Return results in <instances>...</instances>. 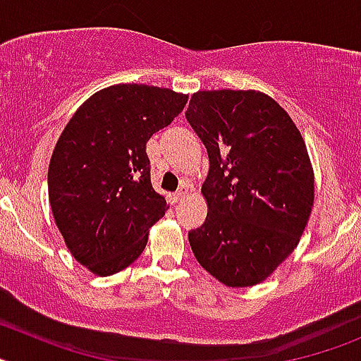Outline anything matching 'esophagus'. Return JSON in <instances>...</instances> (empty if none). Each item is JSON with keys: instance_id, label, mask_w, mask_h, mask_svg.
Wrapping results in <instances>:
<instances>
[{"instance_id": "obj_1", "label": "esophagus", "mask_w": 361, "mask_h": 361, "mask_svg": "<svg viewBox=\"0 0 361 361\" xmlns=\"http://www.w3.org/2000/svg\"><path fill=\"white\" fill-rule=\"evenodd\" d=\"M186 195H188V188H180V190H178L177 193H173V195H170V200H171V204H177V202H180V200H184V199H186Z\"/></svg>"}]
</instances>
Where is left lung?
Masks as SVG:
<instances>
[{"label":"left lung","mask_w":361,"mask_h":361,"mask_svg":"<svg viewBox=\"0 0 361 361\" xmlns=\"http://www.w3.org/2000/svg\"><path fill=\"white\" fill-rule=\"evenodd\" d=\"M186 119L208 149L204 224L188 233L197 262L228 288L264 282L295 251L314 200L304 137L264 92L202 90Z\"/></svg>","instance_id":"obj_1"}]
</instances>
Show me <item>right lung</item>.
I'll return each mask as SVG.
<instances>
[{
  "label": "right lung",
  "instance_id": "obj_1",
  "mask_svg": "<svg viewBox=\"0 0 361 361\" xmlns=\"http://www.w3.org/2000/svg\"><path fill=\"white\" fill-rule=\"evenodd\" d=\"M186 94L114 85L88 97L57 139L49 199L57 229L79 264L116 275L145 251L168 204L153 190L146 142L183 111Z\"/></svg>",
  "mask_w": 361,
  "mask_h": 361
}]
</instances>
